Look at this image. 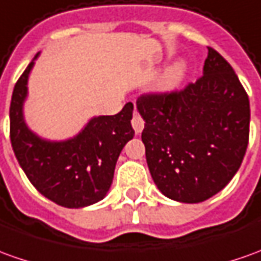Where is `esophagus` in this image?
<instances>
[{"instance_id":"obj_1","label":"esophagus","mask_w":261,"mask_h":261,"mask_svg":"<svg viewBox=\"0 0 261 261\" xmlns=\"http://www.w3.org/2000/svg\"><path fill=\"white\" fill-rule=\"evenodd\" d=\"M131 124H133V128L134 131L140 134L143 128H144V120H143V117L138 114L137 111H134V114H133V120H131Z\"/></svg>"}]
</instances>
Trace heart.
<instances>
[{
  "instance_id": "obj_1",
  "label": "heart",
  "mask_w": 261,
  "mask_h": 261,
  "mask_svg": "<svg viewBox=\"0 0 261 261\" xmlns=\"http://www.w3.org/2000/svg\"><path fill=\"white\" fill-rule=\"evenodd\" d=\"M184 75H186V65H184V63L175 61L171 65H168L166 71L163 72L160 83H159L160 90L161 91H171V90H174V88H177L181 84Z\"/></svg>"
}]
</instances>
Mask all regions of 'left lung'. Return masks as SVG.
Masks as SVG:
<instances>
[{"instance_id":"1","label":"left lung","mask_w":261,"mask_h":261,"mask_svg":"<svg viewBox=\"0 0 261 261\" xmlns=\"http://www.w3.org/2000/svg\"><path fill=\"white\" fill-rule=\"evenodd\" d=\"M137 110L155 186L180 203H201L227 186L249 144L250 102L231 65L208 47L203 75L184 90L144 94Z\"/></svg>"}]
</instances>
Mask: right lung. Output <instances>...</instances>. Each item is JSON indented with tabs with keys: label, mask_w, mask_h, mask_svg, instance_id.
I'll return each instance as SVG.
<instances>
[{
	"label": "right lung",
	"mask_w": 261,
	"mask_h": 261,
	"mask_svg": "<svg viewBox=\"0 0 261 261\" xmlns=\"http://www.w3.org/2000/svg\"><path fill=\"white\" fill-rule=\"evenodd\" d=\"M34 60L12 91V150L28 180L44 197L67 208L94 204L106 197L118 155L127 141L134 137L131 127L134 106L127 102L116 116L94 117L77 136L68 140L41 138L28 128L22 113Z\"/></svg>",
	"instance_id": "1"
}]
</instances>
